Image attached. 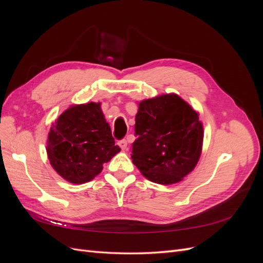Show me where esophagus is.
Returning <instances> with one entry per match:
<instances>
[{"instance_id": "obj_1", "label": "esophagus", "mask_w": 263, "mask_h": 263, "mask_svg": "<svg viewBox=\"0 0 263 263\" xmlns=\"http://www.w3.org/2000/svg\"><path fill=\"white\" fill-rule=\"evenodd\" d=\"M118 146L121 147L123 150H125V149L127 148V140H125V139L119 140V141H118Z\"/></svg>"}]
</instances>
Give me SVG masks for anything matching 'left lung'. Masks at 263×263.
<instances>
[{"label": "left lung", "mask_w": 263, "mask_h": 263, "mask_svg": "<svg viewBox=\"0 0 263 263\" xmlns=\"http://www.w3.org/2000/svg\"><path fill=\"white\" fill-rule=\"evenodd\" d=\"M198 115L174 93L139 102L132 159L142 176L170 185L194 170L204 138Z\"/></svg>", "instance_id": "left-lung-1"}]
</instances>
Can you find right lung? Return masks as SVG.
<instances>
[{
    "mask_svg": "<svg viewBox=\"0 0 263 263\" xmlns=\"http://www.w3.org/2000/svg\"><path fill=\"white\" fill-rule=\"evenodd\" d=\"M47 156L60 177L73 184L90 182L121 151L101 103L76 104L52 123L47 139Z\"/></svg>",
    "mask_w": 263,
    "mask_h": 263,
    "instance_id": "obj_1",
    "label": "right lung"
}]
</instances>
